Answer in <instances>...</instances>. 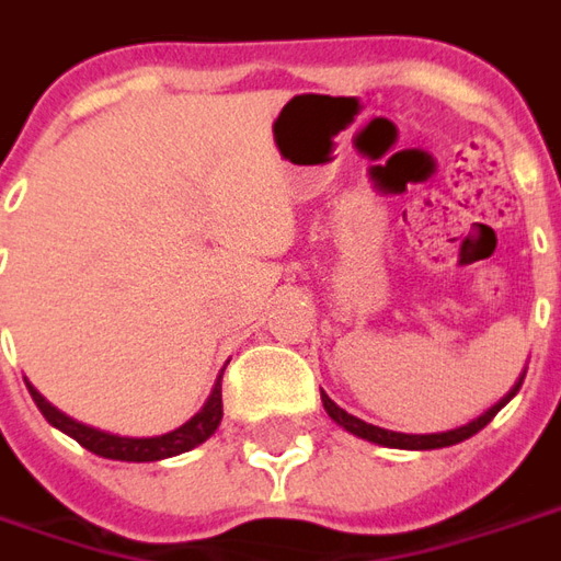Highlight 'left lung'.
I'll list each match as a JSON object with an SVG mask.
<instances>
[{"mask_svg":"<svg viewBox=\"0 0 561 561\" xmlns=\"http://www.w3.org/2000/svg\"><path fill=\"white\" fill-rule=\"evenodd\" d=\"M519 386H523V379L516 382L511 389V394L507 398H501L489 413H483L480 419H473V422H468V425H461V428L456 431H440V434H398V431H386V428H376V425H367V422H362L358 416H352V413H346V410H340L328 394H321V403H324V410H328V416L334 419L336 425H343L346 431H352V434H358V437H364V440H370V444H379V446H391V449H440V446H453V444H461V440H468V437H473L477 431H483L492 419H495V413H499L504 403L511 401L513 394L519 391Z\"/></svg>","mask_w":561,"mask_h":561,"instance_id":"left-lung-1","label":"left lung"}]
</instances>
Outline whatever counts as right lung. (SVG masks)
<instances>
[{
    "mask_svg": "<svg viewBox=\"0 0 561 561\" xmlns=\"http://www.w3.org/2000/svg\"><path fill=\"white\" fill-rule=\"evenodd\" d=\"M26 389L33 394L35 407L42 410V416L48 419L54 428H60L62 434H69L72 440L96 453L103 458H115V461H160V458L179 456V453H187L197 444H203L209 434H215L218 422L225 416V403H221V376L215 382L213 394L206 407L199 410L197 416L185 422L182 428L170 431V434H160V437H117V434H105V431L90 428V425H81L76 419H69L66 413H60L54 403H48L38 391L26 382Z\"/></svg>",
    "mask_w": 561,
    "mask_h": 561,
    "instance_id": "add662e5",
    "label": "right lung"
}]
</instances>
